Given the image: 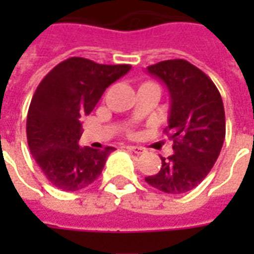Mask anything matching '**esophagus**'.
Wrapping results in <instances>:
<instances>
[{
	"label": "esophagus",
	"instance_id": "obj_1",
	"mask_svg": "<svg viewBox=\"0 0 254 254\" xmlns=\"http://www.w3.org/2000/svg\"><path fill=\"white\" fill-rule=\"evenodd\" d=\"M127 149H130L132 152H134V154H144L145 152V148L144 147H138V145H129L127 147Z\"/></svg>",
	"mask_w": 254,
	"mask_h": 254
}]
</instances>
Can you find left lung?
<instances>
[{"instance_id": "1", "label": "left lung", "mask_w": 254, "mask_h": 254, "mask_svg": "<svg viewBox=\"0 0 254 254\" xmlns=\"http://www.w3.org/2000/svg\"><path fill=\"white\" fill-rule=\"evenodd\" d=\"M147 69L170 92L165 133L174 143V154L162 156L159 173L145 177V182L169 194H182L207 177L220 154L226 136L223 100L212 80L185 60H167Z\"/></svg>"}]
</instances>
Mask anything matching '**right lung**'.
Wrapping results in <instances>:
<instances>
[{
  "mask_svg": "<svg viewBox=\"0 0 254 254\" xmlns=\"http://www.w3.org/2000/svg\"><path fill=\"white\" fill-rule=\"evenodd\" d=\"M130 67L72 57L53 67L39 83L27 114V140L52 185L61 190H80L100 176L116 148L80 147V117L88 116L106 88Z\"/></svg>",
  "mask_w": 254,
  "mask_h": 254,
  "instance_id": "1",
  "label": "right lung"
}]
</instances>
